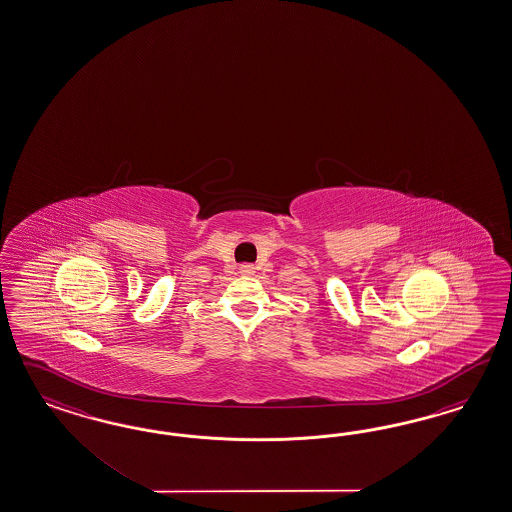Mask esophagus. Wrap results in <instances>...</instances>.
Segmentation results:
<instances>
[{
  "mask_svg": "<svg viewBox=\"0 0 512 512\" xmlns=\"http://www.w3.org/2000/svg\"><path fill=\"white\" fill-rule=\"evenodd\" d=\"M238 270H240L242 276H253L255 274V266L253 264H242Z\"/></svg>",
  "mask_w": 512,
  "mask_h": 512,
  "instance_id": "esophagus-1",
  "label": "esophagus"
}]
</instances>
